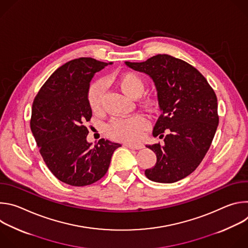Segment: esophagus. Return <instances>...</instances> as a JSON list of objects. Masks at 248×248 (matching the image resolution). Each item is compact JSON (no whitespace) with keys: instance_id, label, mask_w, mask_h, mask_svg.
Here are the masks:
<instances>
[{"instance_id":"1","label":"esophagus","mask_w":248,"mask_h":248,"mask_svg":"<svg viewBox=\"0 0 248 248\" xmlns=\"http://www.w3.org/2000/svg\"><path fill=\"white\" fill-rule=\"evenodd\" d=\"M124 146H126L129 149H133V150H139V149L143 148L142 145H136V144H130V143H124Z\"/></svg>"}]
</instances>
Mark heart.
<instances>
[{
  "label": "heart",
  "mask_w": 248,
  "mask_h": 248,
  "mask_svg": "<svg viewBox=\"0 0 248 248\" xmlns=\"http://www.w3.org/2000/svg\"><path fill=\"white\" fill-rule=\"evenodd\" d=\"M118 84L122 90L128 96L137 98L143 93L145 89V81L139 75L127 72L124 73L117 78ZM105 85L103 80H96L92 82L87 91V100L89 107L96 112L101 109ZM149 120L143 115H135L130 118L113 119L107 125L106 131L107 134L120 141L127 142H136L142 137L144 131L149 127Z\"/></svg>",
  "instance_id": "heart-1"
}]
</instances>
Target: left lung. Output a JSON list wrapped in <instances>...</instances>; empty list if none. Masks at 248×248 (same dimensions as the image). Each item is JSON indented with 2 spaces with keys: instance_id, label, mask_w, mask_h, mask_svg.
I'll return each mask as SVG.
<instances>
[{
  "instance_id": "left-lung-1",
  "label": "left lung",
  "mask_w": 248,
  "mask_h": 248,
  "mask_svg": "<svg viewBox=\"0 0 248 248\" xmlns=\"http://www.w3.org/2000/svg\"><path fill=\"white\" fill-rule=\"evenodd\" d=\"M125 64L153 79L162 111L153 136L163 138L167 130L165 145H146L156 154L157 162L145 175L162 184L185 179L202 162L219 124L213 88L194 66L166 54Z\"/></svg>"
}]
</instances>
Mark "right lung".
<instances>
[{
  "label": "right lung",
  "instance_id": "1",
  "mask_svg": "<svg viewBox=\"0 0 248 248\" xmlns=\"http://www.w3.org/2000/svg\"><path fill=\"white\" fill-rule=\"evenodd\" d=\"M112 63L92 58L69 61L55 70L34 99L33 136L48 169L66 185L85 186L102 179L121 146L104 138L91 146L84 125L92 117L87 100L90 81Z\"/></svg>",
  "mask_w": 248,
  "mask_h": 248
}]
</instances>
